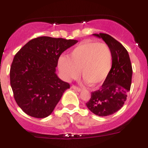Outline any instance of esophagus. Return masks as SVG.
<instances>
[{
    "mask_svg": "<svg viewBox=\"0 0 148 148\" xmlns=\"http://www.w3.org/2000/svg\"><path fill=\"white\" fill-rule=\"evenodd\" d=\"M72 88L73 89V90H76V91H78V92H81V91H82V89L81 88H79V87H75V86H72Z\"/></svg>",
    "mask_w": 148,
    "mask_h": 148,
    "instance_id": "34e87169",
    "label": "esophagus"
}]
</instances>
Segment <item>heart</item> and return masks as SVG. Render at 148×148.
Returning <instances> with one entry per match:
<instances>
[{
	"label": "heart",
	"instance_id": "heart-1",
	"mask_svg": "<svg viewBox=\"0 0 148 148\" xmlns=\"http://www.w3.org/2000/svg\"><path fill=\"white\" fill-rule=\"evenodd\" d=\"M58 65L66 80L76 78L81 71L84 82L97 86L109 75L113 65V54L108 44L85 40L75 47L68 57L61 56Z\"/></svg>",
	"mask_w": 148,
	"mask_h": 148
}]
</instances>
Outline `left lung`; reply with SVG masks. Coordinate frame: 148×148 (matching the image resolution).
I'll return each mask as SVG.
<instances>
[{
  "instance_id": "left-lung-1",
  "label": "left lung",
  "mask_w": 148,
  "mask_h": 148,
  "mask_svg": "<svg viewBox=\"0 0 148 148\" xmlns=\"http://www.w3.org/2000/svg\"><path fill=\"white\" fill-rule=\"evenodd\" d=\"M102 38L113 54V65L101 89L92 92L86 103L87 108L99 116H108L119 110L127 100L131 86L133 70L127 51L118 40L104 33L92 34Z\"/></svg>"
}]
</instances>
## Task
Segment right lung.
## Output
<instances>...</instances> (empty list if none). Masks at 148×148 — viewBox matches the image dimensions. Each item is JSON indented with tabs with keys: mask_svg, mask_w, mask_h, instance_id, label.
<instances>
[{
	"mask_svg": "<svg viewBox=\"0 0 148 148\" xmlns=\"http://www.w3.org/2000/svg\"><path fill=\"white\" fill-rule=\"evenodd\" d=\"M77 40L43 36L18 51L10 68V84L18 105L29 116L44 119L53 113L70 84L56 74L63 52Z\"/></svg>",
	"mask_w": 148,
	"mask_h": 148,
	"instance_id": "1",
	"label": "right lung"
}]
</instances>
